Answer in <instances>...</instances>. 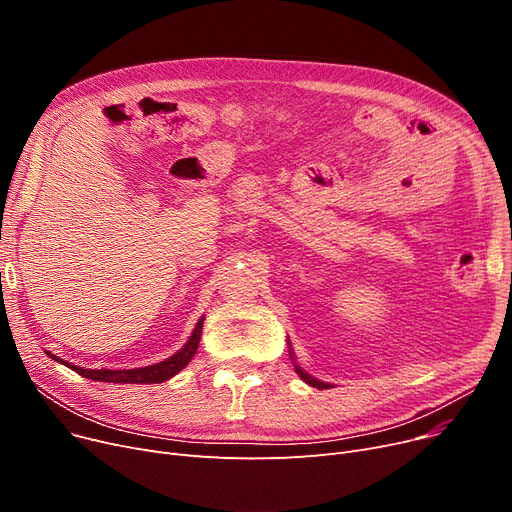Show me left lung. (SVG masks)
<instances>
[{"instance_id": "obj_1", "label": "left lung", "mask_w": 512, "mask_h": 512, "mask_svg": "<svg viewBox=\"0 0 512 512\" xmlns=\"http://www.w3.org/2000/svg\"><path fill=\"white\" fill-rule=\"evenodd\" d=\"M294 369H297V373L301 375V380H303V382H307L309 386H313V388H319V390H328V388H332V386H330V384H326V382H319V380H315L313 375H309L307 371H303L299 365H294Z\"/></svg>"}]
</instances>
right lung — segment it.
I'll return each mask as SVG.
<instances>
[{
	"mask_svg": "<svg viewBox=\"0 0 512 512\" xmlns=\"http://www.w3.org/2000/svg\"><path fill=\"white\" fill-rule=\"evenodd\" d=\"M203 321H205V317H201L197 321V326H195L191 338L186 340V344L180 348L176 355H172L170 359L161 361V363L149 365V367H137V369H85V367H76V365H72L68 361H62V359H58L56 355H51V353H47V355L51 359H56L58 363L70 367L78 375H83V378H89V380L107 382V384H161V382L174 378V375L178 371H182L188 363H191V359L195 357L197 348H199V340H201Z\"/></svg>",
	"mask_w": 512,
	"mask_h": 512,
	"instance_id": "add662e5",
	"label": "right lung"
}]
</instances>
